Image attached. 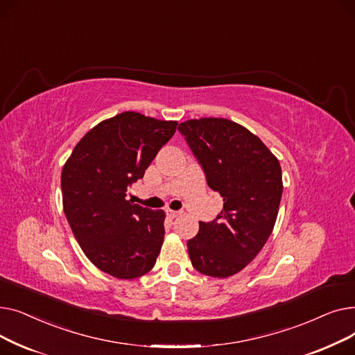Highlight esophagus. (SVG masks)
I'll return each mask as SVG.
<instances>
[{"mask_svg":"<svg viewBox=\"0 0 355 355\" xmlns=\"http://www.w3.org/2000/svg\"><path fill=\"white\" fill-rule=\"evenodd\" d=\"M180 214H181V211H177V210H170V209L166 210V216L171 217V218H175V217H178Z\"/></svg>","mask_w":355,"mask_h":355,"instance_id":"34e87169","label":"esophagus"}]
</instances>
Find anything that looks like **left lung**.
I'll return each instance as SVG.
<instances>
[{"label": "left lung", "mask_w": 355, "mask_h": 355, "mask_svg": "<svg viewBox=\"0 0 355 355\" xmlns=\"http://www.w3.org/2000/svg\"><path fill=\"white\" fill-rule=\"evenodd\" d=\"M178 130L209 187L225 201L187 241L191 263L202 275L232 276L252 262L273 230L284 191L281 164L249 129L225 118L185 121Z\"/></svg>", "instance_id": "8db88e82"}]
</instances>
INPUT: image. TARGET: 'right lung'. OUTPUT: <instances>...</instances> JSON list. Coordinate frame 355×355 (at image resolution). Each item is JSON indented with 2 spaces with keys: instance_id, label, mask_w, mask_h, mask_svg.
<instances>
[{
  "instance_id": "1",
  "label": "right lung",
  "mask_w": 355,
  "mask_h": 355,
  "mask_svg": "<svg viewBox=\"0 0 355 355\" xmlns=\"http://www.w3.org/2000/svg\"><path fill=\"white\" fill-rule=\"evenodd\" d=\"M175 129L174 121L123 112L92 128L64 164L66 218L87 259L102 272L135 279L154 268L165 213L134 204L126 193Z\"/></svg>"
}]
</instances>
